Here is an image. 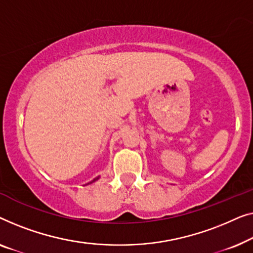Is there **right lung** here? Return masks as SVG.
Here are the masks:
<instances>
[{
  "instance_id": "right-lung-1",
  "label": "right lung",
  "mask_w": 253,
  "mask_h": 253,
  "mask_svg": "<svg viewBox=\"0 0 253 253\" xmlns=\"http://www.w3.org/2000/svg\"><path fill=\"white\" fill-rule=\"evenodd\" d=\"M97 179H98V177H97ZM97 179H95V180H97ZM95 180H92V181H91V182H90V183H92V182H94V181H95Z\"/></svg>"
}]
</instances>
